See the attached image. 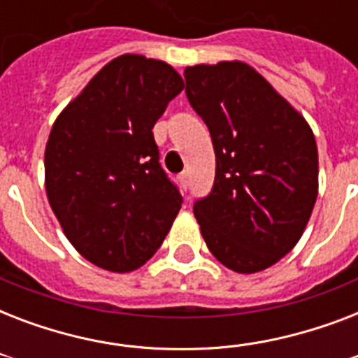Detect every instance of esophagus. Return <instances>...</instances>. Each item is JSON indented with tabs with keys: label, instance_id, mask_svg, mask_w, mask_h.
<instances>
[{
	"label": "esophagus",
	"instance_id": "obj_1",
	"mask_svg": "<svg viewBox=\"0 0 358 358\" xmlns=\"http://www.w3.org/2000/svg\"><path fill=\"white\" fill-rule=\"evenodd\" d=\"M178 180L182 182V185H184V187H187V184H189V171H184V173H180Z\"/></svg>",
	"mask_w": 358,
	"mask_h": 358
}]
</instances>
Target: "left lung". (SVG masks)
<instances>
[{
    "mask_svg": "<svg viewBox=\"0 0 358 358\" xmlns=\"http://www.w3.org/2000/svg\"><path fill=\"white\" fill-rule=\"evenodd\" d=\"M184 76L217 163L212 193L193 206L202 238L232 271H264L297 245L316 204L312 128L243 61L195 64Z\"/></svg>",
    "mask_w": 358,
    "mask_h": 358,
    "instance_id": "left-lung-1",
    "label": "left lung"
}]
</instances>
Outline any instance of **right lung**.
Masks as SVG:
<instances>
[{"label":"right lung","mask_w":358,"mask_h":358,"mask_svg":"<svg viewBox=\"0 0 358 358\" xmlns=\"http://www.w3.org/2000/svg\"><path fill=\"white\" fill-rule=\"evenodd\" d=\"M182 89L169 63L124 53L53 122L44 150L48 202L74 249L106 271L150 260L182 208L152 134Z\"/></svg>","instance_id":"right-lung-1"}]
</instances>
